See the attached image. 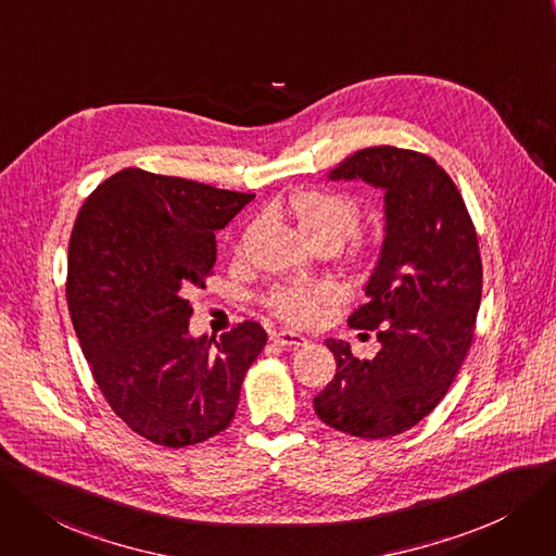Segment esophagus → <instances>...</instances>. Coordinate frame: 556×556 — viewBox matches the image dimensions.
Segmentation results:
<instances>
[{
	"instance_id": "1",
	"label": "esophagus",
	"mask_w": 556,
	"mask_h": 556,
	"mask_svg": "<svg viewBox=\"0 0 556 556\" xmlns=\"http://www.w3.org/2000/svg\"><path fill=\"white\" fill-rule=\"evenodd\" d=\"M271 340L278 346H290V349H299V346L307 344V338L299 336V332H294V330H276V332H271Z\"/></svg>"
}]
</instances>
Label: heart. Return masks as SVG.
<instances>
[{"label":"heart","mask_w":556,"mask_h":556,"mask_svg":"<svg viewBox=\"0 0 556 556\" xmlns=\"http://www.w3.org/2000/svg\"><path fill=\"white\" fill-rule=\"evenodd\" d=\"M292 216L303 235L317 247H342L355 232L361 220V205L355 198L338 191L309 189L299 191L290 201ZM361 247V243H355ZM340 299V287L328 280L315 282H287L278 285L266 296V307L282 321L296 326L313 324L321 309Z\"/></svg>","instance_id":"heart-1"}]
</instances>
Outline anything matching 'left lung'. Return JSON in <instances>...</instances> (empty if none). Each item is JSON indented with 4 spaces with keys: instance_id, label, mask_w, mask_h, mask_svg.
I'll return each instance as SVG.
<instances>
[{
    "instance_id": "8db88e82",
    "label": "left lung",
    "mask_w": 556,
    "mask_h": 556,
    "mask_svg": "<svg viewBox=\"0 0 556 556\" xmlns=\"http://www.w3.org/2000/svg\"><path fill=\"white\" fill-rule=\"evenodd\" d=\"M330 180H363L386 191V239L353 309V328L381 342L361 361L326 340L336 376L315 396L324 425L381 440L413 429L447 394L470 351L481 303V255L468 207L429 154L394 146L353 152Z\"/></svg>"
}]
</instances>
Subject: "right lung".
<instances>
[{
	"label": "right lung",
	"mask_w": 556,
	"mask_h": 556,
	"mask_svg": "<svg viewBox=\"0 0 556 556\" xmlns=\"http://www.w3.org/2000/svg\"><path fill=\"white\" fill-rule=\"evenodd\" d=\"M255 193L123 168L86 198L68 247L71 319L93 379L125 425L180 450L226 431L266 344L257 321L191 338L189 292L205 287L216 230Z\"/></svg>",
	"instance_id": "obj_1"
}]
</instances>
